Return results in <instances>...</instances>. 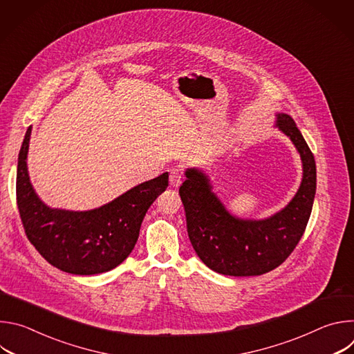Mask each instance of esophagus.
<instances>
[{
	"label": "esophagus",
	"instance_id": "34e87169",
	"mask_svg": "<svg viewBox=\"0 0 354 354\" xmlns=\"http://www.w3.org/2000/svg\"><path fill=\"white\" fill-rule=\"evenodd\" d=\"M182 178H183V174L179 168H172L171 169V174H169V183L172 187H178L180 183H182Z\"/></svg>",
	"mask_w": 354,
	"mask_h": 354
}]
</instances>
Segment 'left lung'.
<instances>
[{"instance_id":"obj_1","label":"left lung","mask_w":354,"mask_h":354,"mask_svg":"<svg viewBox=\"0 0 354 354\" xmlns=\"http://www.w3.org/2000/svg\"><path fill=\"white\" fill-rule=\"evenodd\" d=\"M302 162L301 185L280 212L252 220L231 214L212 190L209 176L197 168L185 171L179 194L186 213L187 235L197 257L212 270L225 276H259L280 266L294 250L308 224L317 190V167L308 144L295 122L276 115Z\"/></svg>"}]
</instances>
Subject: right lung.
<instances>
[{
  "label": "right lung",
  "instance_id": "1",
  "mask_svg": "<svg viewBox=\"0 0 354 354\" xmlns=\"http://www.w3.org/2000/svg\"><path fill=\"white\" fill-rule=\"evenodd\" d=\"M28 127L18 157L17 201L28 239L55 268L81 276L119 266L138 239L144 216L168 186V172L142 182L109 203L85 212L48 207L28 174Z\"/></svg>",
  "mask_w": 354,
  "mask_h": 354
}]
</instances>
